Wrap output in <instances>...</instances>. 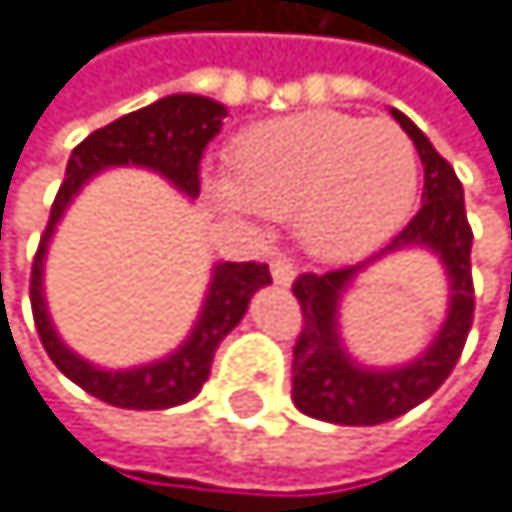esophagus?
<instances>
[{"label": "esophagus", "mask_w": 512, "mask_h": 512, "mask_svg": "<svg viewBox=\"0 0 512 512\" xmlns=\"http://www.w3.org/2000/svg\"><path fill=\"white\" fill-rule=\"evenodd\" d=\"M270 274H274V280L280 286H290L296 280V267L293 261H286V258H277V261H270Z\"/></svg>", "instance_id": "obj_1"}]
</instances>
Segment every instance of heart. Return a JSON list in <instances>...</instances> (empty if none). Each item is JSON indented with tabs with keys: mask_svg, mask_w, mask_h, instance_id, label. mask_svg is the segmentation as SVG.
Returning a JSON list of instances; mask_svg holds the SVG:
<instances>
[{
	"mask_svg": "<svg viewBox=\"0 0 512 512\" xmlns=\"http://www.w3.org/2000/svg\"><path fill=\"white\" fill-rule=\"evenodd\" d=\"M420 165L414 139L392 120L306 111L245 130L229 152L219 203L242 216L293 219L325 258L379 245L411 213Z\"/></svg>",
	"mask_w": 512,
	"mask_h": 512,
	"instance_id": "1",
	"label": "heart"
}]
</instances>
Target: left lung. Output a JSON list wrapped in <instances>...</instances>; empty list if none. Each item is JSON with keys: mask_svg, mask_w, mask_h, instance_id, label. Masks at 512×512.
Returning a JSON list of instances; mask_svg holds the SVG:
<instances>
[{"mask_svg": "<svg viewBox=\"0 0 512 512\" xmlns=\"http://www.w3.org/2000/svg\"><path fill=\"white\" fill-rule=\"evenodd\" d=\"M392 114L401 123V130L414 139L420 165H424V203L385 251L401 245L433 248L449 270L452 306L440 337L417 363L389 369V373H373V369L350 363V357L341 350V341H337L334 325L337 299L363 264L296 277L293 296L299 299L302 328L293 347V401L302 414L344 427L385 424V420H395L417 408L420 401H427L456 369L475 321L472 226L465 216L462 181L405 114Z\"/></svg>", "mask_w": 512, "mask_h": 512, "instance_id": "obj_1", "label": "left lung"}]
</instances>
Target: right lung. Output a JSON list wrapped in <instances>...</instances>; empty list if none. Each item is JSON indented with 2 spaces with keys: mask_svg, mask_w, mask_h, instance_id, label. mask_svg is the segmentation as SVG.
Listing matches in <instances>:
<instances>
[{
  "mask_svg": "<svg viewBox=\"0 0 512 512\" xmlns=\"http://www.w3.org/2000/svg\"><path fill=\"white\" fill-rule=\"evenodd\" d=\"M222 117L226 107L200 98V95H168L149 107L120 117L107 127L88 133L82 143L72 149L69 165H66V181L56 191V200L50 206L47 229L40 235V245L34 254L31 267V312H34V328L40 334L47 357L56 363L63 376L95 395L114 408H130V411H162L191 401L203 382L210 379L213 353L222 344L238 321H242L254 290L270 283L267 264L258 261H226L216 267L210 296L200 312V321L178 353H171L168 360L152 363L143 369H130V373H104L92 363L79 360L76 353H69L60 337H56L44 296H40V267H44V251L50 242V232L56 219L63 216L66 203L72 194L88 181V175L107 168V165H146L162 171L168 181H175L181 191L200 194V159L206 146L213 143L222 130Z\"/></svg>",
  "mask_w": 512,
  "mask_h": 512,
  "instance_id": "obj_1",
  "label": "right lung"
}]
</instances>
